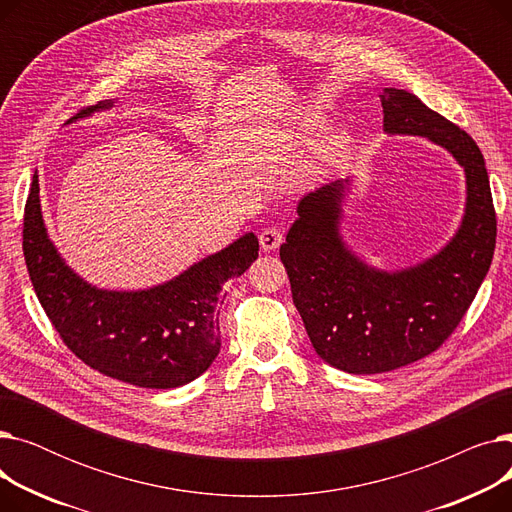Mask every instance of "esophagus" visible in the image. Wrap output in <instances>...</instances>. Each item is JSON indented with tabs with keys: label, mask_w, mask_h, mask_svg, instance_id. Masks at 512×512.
<instances>
[{
	"label": "esophagus",
	"mask_w": 512,
	"mask_h": 512,
	"mask_svg": "<svg viewBox=\"0 0 512 512\" xmlns=\"http://www.w3.org/2000/svg\"><path fill=\"white\" fill-rule=\"evenodd\" d=\"M284 240V234L280 228L276 226H270V228H263L261 234H259V245L261 249L267 253V251H276Z\"/></svg>",
	"instance_id": "obj_1"
}]
</instances>
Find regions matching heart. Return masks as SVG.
Here are the masks:
<instances>
[{"mask_svg":"<svg viewBox=\"0 0 512 512\" xmlns=\"http://www.w3.org/2000/svg\"><path fill=\"white\" fill-rule=\"evenodd\" d=\"M319 126H321V122H313V124H311V128H319ZM340 147H342V139L336 137L334 141H330V147H328V149H330V151H336V149H340Z\"/></svg>","mask_w":512,"mask_h":512,"instance_id":"b5f03b06","label":"heart"}]
</instances>
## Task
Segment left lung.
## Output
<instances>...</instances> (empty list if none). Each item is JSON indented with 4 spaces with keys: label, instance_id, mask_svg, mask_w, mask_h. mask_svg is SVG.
<instances>
[{
    "label": "left lung",
    "instance_id": "obj_1",
    "mask_svg": "<svg viewBox=\"0 0 512 512\" xmlns=\"http://www.w3.org/2000/svg\"><path fill=\"white\" fill-rule=\"evenodd\" d=\"M384 132L421 137L446 149L465 172V211L446 245L419 263L382 270L348 247L344 205L353 176L305 195L280 259L315 353L355 375L415 363L459 326L486 278L496 245V213L486 161L465 130L409 91L384 89Z\"/></svg>",
    "mask_w": 512,
    "mask_h": 512
}]
</instances>
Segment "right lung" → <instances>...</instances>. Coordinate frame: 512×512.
Returning <instances> with one entry per match:
<instances>
[{"mask_svg": "<svg viewBox=\"0 0 512 512\" xmlns=\"http://www.w3.org/2000/svg\"><path fill=\"white\" fill-rule=\"evenodd\" d=\"M116 103L103 99L68 124ZM22 249L41 307L80 361L114 380L166 390L193 382L218 357L224 284L249 270L259 240L253 232L242 234L226 249L149 288H99L78 276L49 238L35 172L24 207Z\"/></svg>", "mask_w": 512, "mask_h": 512, "instance_id": "add662e5", "label": "right lung"}]
</instances>
